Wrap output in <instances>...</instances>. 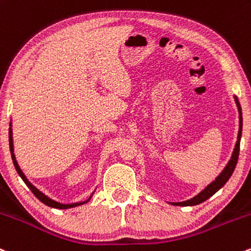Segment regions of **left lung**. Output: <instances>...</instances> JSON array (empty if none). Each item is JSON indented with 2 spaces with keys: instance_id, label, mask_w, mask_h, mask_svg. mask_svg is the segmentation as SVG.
<instances>
[{
  "instance_id": "left-lung-1",
  "label": "left lung",
  "mask_w": 251,
  "mask_h": 251,
  "mask_svg": "<svg viewBox=\"0 0 251 251\" xmlns=\"http://www.w3.org/2000/svg\"><path fill=\"white\" fill-rule=\"evenodd\" d=\"M236 103H237V107H238V112H239V132H238V139H237L236 147H234L233 154H232L230 162L227 163V166L225 167V170H224L223 172L220 173V176H219L218 178H216L215 180L213 181V183H210L209 185H208L207 188L203 190L202 192H200L197 196H195L194 199L189 200V201L173 203V204L183 205V207H186V205H196V204H199V203L204 202L205 200H208L210 196H213V195H214L219 189L223 188V186L226 184V181L230 179L232 173H233L234 168H236L237 161H238L239 144H241V136H242V121H243V119H242V108H241V104H239L238 100H237V97H236Z\"/></svg>"
}]
</instances>
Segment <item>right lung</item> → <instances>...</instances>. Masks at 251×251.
Masks as SVG:
<instances>
[{
  "mask_svg": "<svg viewBox=\"0 0 251 251\" xmlns=\"http://www.w3.org/2000/svg\"><path fill=\"white\" fill-rule=\"evenodd\" d=\"M9 148H10V152H12V159H13V163H14V167H15V170H17V172H18V174H19V176H21V179H23L24 181H25V184L26 185L28 186V189L31 190V191L33 192V195H35V196L37 197V199L39 200V201H41L42 203H44V204H47L48 205V207H51V208H57V209H68V208H73V207H77V205H80V204H84V203H86V202H89L90 201V199H91V196L89 197L88 200H86L85 202H79V203H72V204H61V203H57V202H55V201H52V200H50V199H48V197L47 196H44L43 194H42L41 191H38V190H37L35 186L32 185V184L30 183V181L27 180V179H26V176H24V173L21 172V170L19 168V166H18V162L17 161H15V157H14V154H13V142H12V130H10L9 128Z\"/></svg>",
  "mask_w": 251,
  "mask_h": 251,
  "instance_id": "1",
  "label": "right lung"
}]
</instances>
